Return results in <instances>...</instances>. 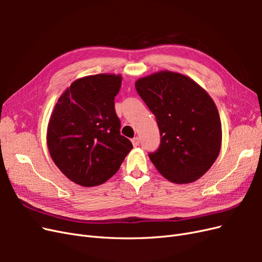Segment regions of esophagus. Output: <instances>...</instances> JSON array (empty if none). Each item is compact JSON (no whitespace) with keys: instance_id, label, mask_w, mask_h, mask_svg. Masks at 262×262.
Here are the masks:
<instances>
[{"instance_id":"1","label":"esophagus","mask_w":262,"mask_h":262,"mask_svg":"<svg viewBox=\"0 0 262 262\" xmlns=\"http://www.w3.org/2000/svg\"><path fill=\"white\" fill-rule=\"evenodd\" d=\"M131 141H132V144H133L134 146H138V145L140 144V139H139L138 137H136V138H133V139H132Z\"/></svg>"}]
</instances>
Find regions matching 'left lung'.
<instances>
[{
    "instance_id": "left-lung-1",
    "label": "left lung",
    "mask_w": 262,
    "mask_h": 262,
    "mask_svg": "<svg viewBox=\"0 0 262 262\" xmlns=\"http://www.w3.org/2000/svg\"><path fill=\"white\" fill-rule=\"evenodd\" d=\"M136 89L160 129L161 144L148 153L156 169L176 184L204 175L222 143L220 115L209 94L190 77L169 71L140 78Z\"/></svg>"
}]
</instances>
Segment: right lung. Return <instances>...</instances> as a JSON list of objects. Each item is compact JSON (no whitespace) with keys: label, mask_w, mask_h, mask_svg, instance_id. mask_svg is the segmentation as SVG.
<instances>
[{"label":"right lung","mask_w":262,"mask_h":262,"mask_svg":"<svg viewBox=\"0 0 262 262\" xmlns=\"http://www.w3.org/2000/svg\"><path fill=\"white\" fill-rule=\"evenodd\" d=\"M120 86V75L86 76L71 84L54 107L47 143L54 164L75 184L107 181L133 147L120 134L115 110Z\"/></svg>","instance_id":"add662e5"}]
</instances>
